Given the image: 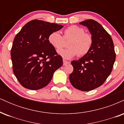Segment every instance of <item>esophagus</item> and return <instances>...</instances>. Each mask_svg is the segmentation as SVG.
Segmentation results:
<instances>
[{"label": "esophagus", "instance_id": "34e87169", "mask_svg": "<svg viewBox=\"0 0 124 124\" xmlns=\"http://www.w3.org/2000/svg\"><path fill=\"white\" fill-rule=\"evenodd\" d=\"M68 64H69V62H68V61H66L65 60L63 61V65H64V66H65V65H67Z\"/></svg>", "mask_w": 124, "mask_h": 124}]
</instances>
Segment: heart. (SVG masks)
Listing matches in <instances>:
<instances>
[{"label": "heart", "mask_w": 124, "mask_h": 124, "mask_svg": "<svg viewBox=\"0 0 124 124\" xmlns=\"http://www.w3.org/2000/svg\"><path fill=\"white\" fill-rule=\"evenodd\" d=\"M48 42L56 50L63 48L65 41L69 40L66 49L58 51V54L65 59L74 56H83L89 52L93 43V38L89 33L85 32L84 28L77 25H71L65 30L63 35L58 31H54L49 35Z\"/></svg>", "instance_id": "heart-1"}]
</instances>
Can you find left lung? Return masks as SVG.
I'll return each mask as SVG.
<instances>
[{"mask_svg":"<svg viewBox=\"0 0 124 124\" xmlns=\"http://www.w3.org/2000/svg\"><path fill=\"white\" fill-rule=\"evenodd\" d=\"M79 23L88 28L93 43L87 55L71 62L73 71L69 80L75 88L88 92L104 83L112 70L116 54L110 35L100 24L92 19Z\"/></svg>","mask_w":124,"mask_h":124,"instance_id":"obj_1","label":"left lung"}]
</instances>
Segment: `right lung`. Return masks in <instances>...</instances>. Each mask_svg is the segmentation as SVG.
Returning a JSON list of instances; mask_svg holds the SVG:
<instances>
[{"label": "right lung", "mask_w": 124, "mask_h": 124, "mask_svg": "<svg viewBox=\"0 0 124 124\" xmlns=\"http://www.w3.org/2000/svg\"><path fill=\"white\" fill-rule=\"evenodd\" d=\"M63 25L32 20L16 35L11 49L13 70L20 83L30 90L46 86L55 70L63 65V60L48 38Z\"/></svg>", "instance_id": "right-lung-1"}]
</instances>
